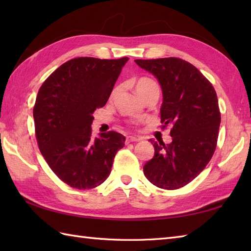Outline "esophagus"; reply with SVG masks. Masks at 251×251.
<instances>
[{"label": "esophagus", "mask_w": 251, "mask_h": 251, "mask_svg": "<svg viewBox=\"0 0 251 251\" xmlns=\"http://www.w3.org/2000/svg\"><path fill=\"white\" fill-rule=\"evenodd\" d=\"M141 139L140 138H136V137H131V136H129V137H127L126 138V142L127 143H130V142H137V141H140Z\"/></svg>", "instance_id": "34e87169"}]
</instances>
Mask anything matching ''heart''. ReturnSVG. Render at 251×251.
Instances as JSON below:
<instances>
[{
	"instance_id": "1",
	"label": "heart",
	"mask_w": 251,
	"mask_h": 251,
	"mask_svg": "<svg viewBox=\"0 0 251 251\" xmlns=\"http://www.w3.org/2000/svg\"><path fill=\"white\" fill-rule=\"evenodd\" d=\"M152 87H158L157 84L154 82L152 78L141 77L136 82V90H137V93L139 94L140 97ZM113 94H114V92H113Z\"/></svg>"
}]
</instances>
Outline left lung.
<instances>
[{
  "label": "left lung",
  "instance_id": "8db88e82",
  "mask_svg": "<svg viewBox=\"0 0 251 251\" xmlns=\"http://www.w3.org/2000/svg\"><path fill=\"white\" fill-rule=\"evenodd\" d=\"M135 62L161 84V128L172 127L173 137L170 145L150 139L155 152L143 173L157 188L177 190L194 180L216 151L221 123L216 90L199 69L180 58Z\"/></svg>",
  "mask_w": 251,
  "mask_h": 251
}]
</instances>
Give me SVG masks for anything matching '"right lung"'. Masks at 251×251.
Instances as JSON below:
<instances>
[{
	"mask_svg": "<svg viewBox=\"0 0 251 251\" xmlns=\"http://www.w3.org/2000/svg\"><path fill=\"white\" fill-rule=\"evenodd\" d=\"M128 57H77L63 63L39 89L33 106L35 137L52 172L71 188L103 183L125 137L110 130L92 135L93 113L108 101Z\"/></svg>",
	"mask_w": 251,
	"mask_h": 251,
	"instance_id": "add662e5",
	"label": "right lung"
}]
</instances>
